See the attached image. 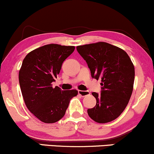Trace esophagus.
I'll return each instance as SVG.
<instances>
[{
  "label": "esophagus",
  "mask_w": 154,
  "mask_h": 154,
  "mask_svg": "<svg viewBox=\"0 0 154 154\" xmlns=\"http://www.w3.org/2000/svg\"><path fill=\"white\" fill-rule=\"evenodd\" d=\"M90 94V92L89 91H84V90H79V95H80L81 96L84 97L89 95Z\"/></svg>",
  "instance_id": "obj_1"
}]
</instances>
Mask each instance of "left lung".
<instances>
[{"label": "left lung", "instance_id": "left-lung-1", "mask_svg": "<svg viewBox=\"0 0 154 154\" xmlns=\"http://www.w3.org/2000/svg\"><path fill=\"white\" fill-rule=\"evenodd\" d=\"M87 62L91 75L101 80V93L92 92L96 105L87 109L91 119L106 123L117 118L128 105L133 92L134 66L123 49L104 42L76 47Z\"/></svg>", "mask_w": 154, "mask_h": 154}]
</instances>
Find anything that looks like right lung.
<instances>
[{"label":"right lung","instance_id":"add662e5","mask_svg":"<svg viewBox=\"0 0 154 154\" xmlns=\"http://www.w3.org/2000/svg\"><path fill=\"white\" fill-rule=\"evenodd\" d=\"M75 46L48 44L26 55L19 71V83L26 107L45 123L59 121L65 115L71 98L78 90L62 91L52 87L63 62Z\"/></svg>","mask_w":154,"mask_h":154}]
</instances>
